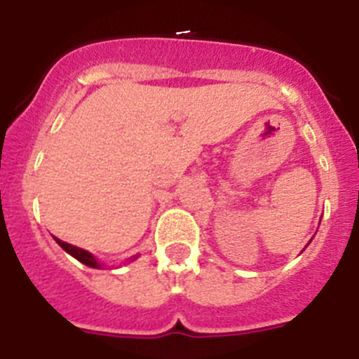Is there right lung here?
<instances>
[{"instance_id":"obj_1","label":"right lung","mask_w":359,"mask_h":359,"mask_svg":"<svg viewBox=\"0 0 359 359\" xmlns=\"http://www.w3.org/2000/svg\"><path fill=\"white\" fill-rule=\"evenodd\" d=\"M53 239L57 241V244H59V246H61V248L65 250V252H68L69 255L75 257V259H77L79 262H82V264H86V266H90V268H100V262H98L97 259H95L93 253L86 252V250H82V248H77V246H73V244L65 243V241L57 239V237H53ZM135 259H136V257H135Z\"/></svg>"}]
</instances>
